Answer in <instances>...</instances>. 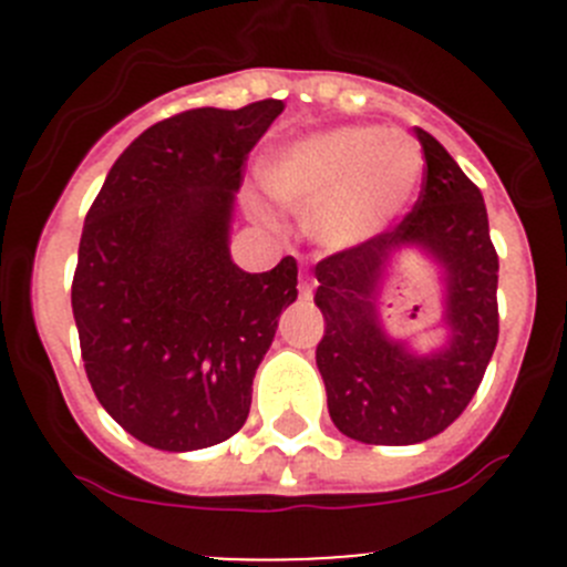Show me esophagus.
Masks as SVG:
<instances>
[{
	"label": "esophagus",
	"instance_id": "1",
	"mask_svg": "<svg viewBox=\"0 0 567 567\" xmlns=\"http://www.w3.org/2000/svg\"><path fill=\"white\" fill-rule=\"evenodd\" d=\"M316 285H318V282L310 277V274H301V277H299V293H301V299L310 301L312 293H316Z\"/></svg>",
	"mask_w": 567,
	"mask_h": 567
}]
</instances>
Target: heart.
Listing matches in <instances>:
<instances>
[{"mask_svg":"<svg viewBox=\"0 0 567 567\" xmlns=\"http://www.w3.org/2000/svg\"><path fill=\"white\" fill-rule=\"evenodd\" d=\"M425 173L416 140L370 125L318 131L288 142L266 164V186L307 216L329 249H357L384 236L409 208Z\"/></svg>","mask_w":567,"mask_h":567,"instance_id":"1","label":"heart"}]
</instances>
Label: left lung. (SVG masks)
<instances>
[{
	"instance_id": "left-lung-1",
	"label": "left lung",
	"mask_w": 567,
	"mask_h": 567,
	"mask_svg": "<svg viewBox=\"0 0 567 567\" xmlns=\"http://www.w3.org/2000/svg\"><path fill=\"white\" fill-rule=\"evenodd\" d=\"M425 183L414 210L384 236L316 266V305L326 331L316 348L337 431L364 444L405 447L453 425L477 392L499 337V257L480 188L427 131ZM403 250L440 268L445 340L416 352L383 323V288Z\"/></svg>"
}]
</instances>
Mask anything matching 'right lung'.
I'll use <instances>...</instances> for the list:
<instances>
[{"label": "right lung", "instance_id": "1", "mask_svg": "<svg viewBox=\"0 0 567 567\" xmlns=\"http://www.w3.org/2000/svg\"><path fill=\"white\" fill-rule=\"evenodd\" d=\"M282 101L192 109L142 131L84 219L71 305L95 398L123 431L167 453L241 431L251 381L299 296L293 257L233 262L241 169Z\"/></svg>", "mask_w": 567, "mask_h": 567}]
</instances>
